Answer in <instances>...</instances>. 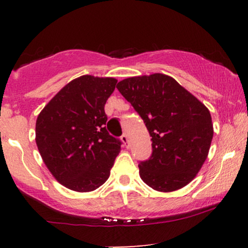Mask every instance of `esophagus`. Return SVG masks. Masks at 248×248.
I'll return each mask as SVG.
<instances>
[{
  "label": "esophagus",
  "instance_id": "esophagus-1",
  "mask_svg": "<svg viewBox=\"0 0 248 248\" xmlns=\"http://www.w3.org/2000/svg\"><path fill=\"white\" fill-rule=\"evenodd\" d=\"M121 141H122V143H124V147L129 148V139H128L127 134H124V135L121 136Z\"/></svg>",
  "mask_w": 248,
  "mask_h": 248
}]
</instances>
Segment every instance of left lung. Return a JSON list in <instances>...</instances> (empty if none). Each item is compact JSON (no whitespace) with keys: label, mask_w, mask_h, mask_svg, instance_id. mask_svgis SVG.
<instances>
[{"label":"left lung","mask_w":248,"mask_h":248,"mask_svg":"<svg viewBox=\"0 0 248 248\" xmlns=\"http://www.w3.org/2000/svg\"><path fill=\"white\" fill-rule=\"evenodd\" d=\"M143 119L153 154L139 164L140 177L160 192L187 186L203 167L213 138L210 110L172 77H130L116 85Z\"/></svg>","instance_id":"left-lung-1"}]
</instances>
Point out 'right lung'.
<instances>
[{"label": "right lung", "mask_w": 248, "mask_h": 248, "mask_svg": "<svg viewBox=\"0 0 248 248\" xmlns=\"http://www.w3.org/2000/svg\"><path fill=\"white\" fill-rule=\"evenodd\" d=\"M116 82L88 75L73 79L37 116L36 144L43 162L67 189L90 192L109 177L121 142L105 127V105Z\"/></svg>", "instance_id": "obj_1"}]
</instances>
